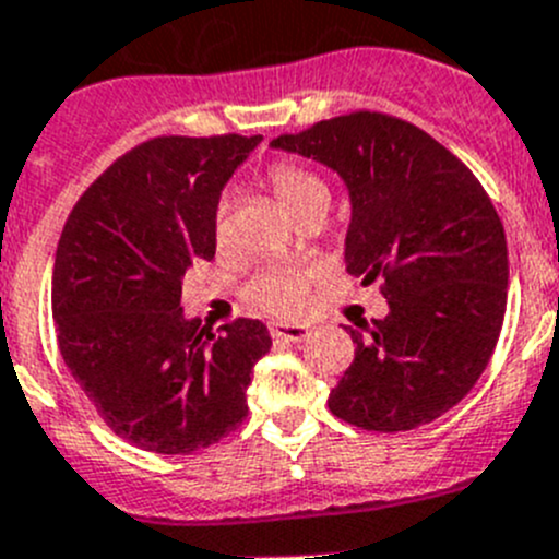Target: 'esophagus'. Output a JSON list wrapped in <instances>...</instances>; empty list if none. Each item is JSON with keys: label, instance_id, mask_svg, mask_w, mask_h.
Returning <instances> with one entry per match:
<instances>
[{"label": "esophagus", "instance_id": "obj_1", "mask_svg": "<svg viewBox=\"0 0 559 559\" xmlns=\"http://www.w3.org/2000/svg\"><path fill=\"white\" fill-rule=\"evenodd\" d=\"M270 335L278 341H292V344H300V341H306L308 335H311V328H306V324L275 322V324H270Z\"/></svg>", "mask_w": 559, "mask_h": 559}]
</instances>
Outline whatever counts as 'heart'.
I'll use <instances>...</instances> for the list:
<instances>
[{
  "instance_id": "b5f03b06",
  "label": "heart",
  "mask_w": 559,
  "mask_h": 559,
  "mask_svg": "<svg viewBox=\"0 0 559 559\" xmlns=\"http://www.w3.org/2000/svg\"><path fill=\"white\" fill-rule=\"evenodd\" d=\"M270 186H273L275 199L289 215H295L302 204L317 193H328L324 182L313 171L300 169L295 164H278L270 169ZM215 235L224 240L226 235V207L218 210L215 218ZM308 281L311 275L297 267H270L259 273L248 284L246 297L257 311L273 313V317H297L306 306Z\"/></svg>"
}]
</instances>
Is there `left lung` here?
Returning <instances> with one entry per match:
<instances>
[{"instance_id":"obj_1","label":"left lung","mask_w":559,"mask_h":559,"mask_svg":"<svg viewBox=\"0 0 559 559\" xmlns=\"http://www.w3.org/2000/svg\"><path fill=\"white\" fill-rule=\"evenodd\" d=\"M273 150L328 166L349 193L344 264L382 281L388 317L349 330L355 360L330 393L335 417L409 431L473 390L502 330L508 246L473 171L429 133L384 114L324 119Z\"/></svg>"}]
</instances>
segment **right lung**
I'll use <instances>...</instances> for the list:
<instances>
[{"instance_id": "1", "label": "right lung", "mask_w": 559, "mask_h": 559, "mask_svg": "<svg viewBox=\"0 0 559 559\" xmlns=\"http://www.w3.org/2000/svg\"><path fill=\"white\" fill-rule=\"evenodd\" d=\"M262 135H164L103 171L64 224L53 319L64 366L114 435L164 456L215 445L248 415L259 319L215 335L186 317L182 281L215 257L221 191Z\"/></svg>"}]
</instances>
